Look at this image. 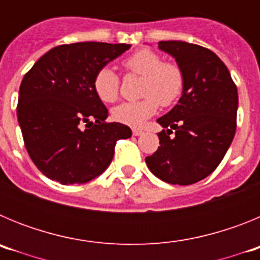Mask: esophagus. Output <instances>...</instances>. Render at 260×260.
<instances>
[{"mask_svg":"<svg viewBox=\"0 0 260 260\" xmlns=\"http://www.w3.org/2000/svg\"><path fill=\"white\" fill-rule=\"evenodd\" d=\"M143 130H141V128H137V127H134L133 128V135H135V137H139V135H142L143 134Z\"/></svg>","mask_w":260,"mask_h":260,"instance_id":"1","label":"esophagus"}]
</instances>
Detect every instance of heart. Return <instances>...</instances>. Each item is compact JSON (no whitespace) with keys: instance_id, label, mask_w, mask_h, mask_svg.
<instances>
[{"instance_id":"obj_1","label":"heart","mask_w":260,"mask_h":260,"mask_svg":"<svg viewBox=\"0 0 260 260\" xmlns=\"http://www.w3.org/2000/svg\"><path fill=\"white\" fill-rule=\"evenodd\" d=\"M122 65L128 74L142 77L141 96L138 102L123 103L112 112L117 122L139 127L157 112L158 105L171 107L181 98L185 88V75L176 62L162 61L158 53L139 49L126 57ZM93 89L104 103L118 99L119 78L109 66L99 69L93 78Z\"/></svg>"}]
</instances>
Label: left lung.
Segmentation results:
<instances>
[{"label":"left lung","instance_id":"obj_1","mask_svg":"<svg viewBox=\"0 0 260 260\" xmlns=\"http://www.w3.org/2000/svg\"><path fill=\"white\" fill-rule=\"evenodd\" d=\"M185 75L178 104L157 122L160 146L147 156L150 171L172 185H191L215 171L237 127L238 92L228 68L212 50L186 41H158ZM174 135L172 136L171 134Z\"/></svg>","mask_w":260,"mask_h":260}]
</instances>
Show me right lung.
<instances>
[{
	"label": "right lung",
	"instance_id": "obj_1",
	"mask_svg": "<svg viewBox=\"0 0 260 260\" xmlns=\"http://www.w3.org/2000/svg\"><path fill=\"white\" fill-rule=\"evenodd\" d=\"M130 44L58 45L35 62L19 88L17 116L34 164L62 185L86 183L109 167L118 139L132 130L105 122L108 109L93 89L99 69Z\"/></svg>",
	"mask_w": 260,
	"mask_h": 260
}]
</instances>
